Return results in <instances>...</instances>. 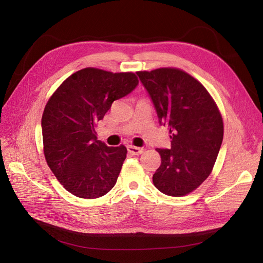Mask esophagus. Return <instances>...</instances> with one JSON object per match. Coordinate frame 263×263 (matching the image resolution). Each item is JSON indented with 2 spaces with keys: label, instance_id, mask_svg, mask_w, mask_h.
Segmentation results:
<instances>
[{
  "label": "esophagus",
  "instance_id": "34e87169",
  "mask_svg": "<svg viewBox=\"0 0 263 263\" xmlns=\"http://www.w3.org/2000/svg\"><path fill=\"white\" fill-rule=\"evenodd\" d=\"M127 150H128V153L134 155V156H138L141 155L142 153L145 151V148H141V147H135V146H127Z\"/></svg>",
  "mask_w": 263,
  "mask_h": 263
}]
</instances>
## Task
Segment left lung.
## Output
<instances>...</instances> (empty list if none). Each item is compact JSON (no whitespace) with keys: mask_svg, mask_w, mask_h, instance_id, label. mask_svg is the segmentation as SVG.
<instances>
[{"mask_svg":"<svg viewBox=\"0 0 263 263\" xmlns=\"http://www.w3.org/2000/svg\"><path fill=\"white\" fill-rule=\"evenodd\" d=\"M137 74L159 122L170 128L171 149H156L161 164L154 184L163 194L184 196L212 173L224 136L221 114L205 86L185 71L159 68Z\"/></svg>","mask_w":263,"mask_h":263,"instance_id":"left-lung-1","label":"left lung"}]
</instances>
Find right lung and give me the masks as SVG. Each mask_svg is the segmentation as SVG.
Masks as SVG:
<instances>
[{
	"instance_id": "obj_1",
	"label": "right lung",
	"mask_w": 263,
	"mask_h": 263,
	"mask_svg": "<svg viewBox=\"0 0 263 263\" xmlns=\"http://www.w3.org/2000/svg\"><path fill=\"white\" fill-rule=\"evenodd\" d=\"M137 84L133 72L89 67L68 77L47 102L42 117L45 159L71 194L90 200L115 185L127 149L98 140L95 127L112 103Z\"/></svg>"
}]
</instances>
